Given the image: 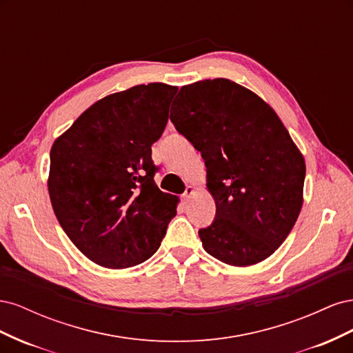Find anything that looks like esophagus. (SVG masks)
<instances>
[{
  "label": "esophagus",
  "instance_id": "obj_1",
  "mask_svg": "<svg viewBox=\"0 0 353 353\" xmlns=\"http://www.w3.org/2000/svg\"><path fill=\"white\" fill-rule=\"evenodd\" d=\"M194 187L193 185H187V188H185V191H184V194H183V199H184V201H187L191 196H193V193H194Z\"/></svg>",
  "mask_w": 353,
  "mask_h": 353
}]
</instances>
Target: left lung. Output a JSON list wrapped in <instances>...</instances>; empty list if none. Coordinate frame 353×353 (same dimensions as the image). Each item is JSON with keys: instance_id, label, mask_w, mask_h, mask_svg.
I'll list each match as a JSON object with an SVG mask.
<instances>
[{"instance_id": "1", "label": "left lung", "mask_w": 353, "mask_h": 353, "mask_svg": "<svg viewBox=\"0 0 353 353\" xmlns=\"http://www.w3.org/2000/svg\"><path fill=\"white\" fill-rule=\"evenodd\" d=\"M176 131L201 153L216 215L199 237L232 266L265 261L290 234L303 205L305 159L279 114L230 79L179 90L170 108Z\"/></svg>"}]
</instances>
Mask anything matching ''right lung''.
Listing matches in <instances>:
<instances>
[{
	"mask_svg": "<svg viewBox=\"0 0 353 353\" xmlns=\"http://www.w3.org/2000/svg\"><path fill=\"white\" fill-rule=\"evenodd\" d=\"M176 91L153 82L110 94L51 147L52 209L72 243L104 268L152 258L176 215L178 199L159 190L152 160Z\"/></svg>",
	"mask_w": 353,
	"mask_h": 353,
	"instance_id": "obj_1",
	"label": "right lung"
}]
</instances>
